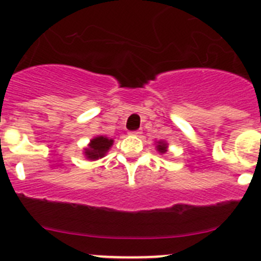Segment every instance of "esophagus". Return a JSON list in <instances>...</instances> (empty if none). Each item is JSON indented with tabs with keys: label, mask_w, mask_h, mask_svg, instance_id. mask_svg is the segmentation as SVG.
Masks as SVG:
<instances>
[{
	"label": "esophagus",
	"mask_w": 261,
	"mask_h": 261,
	"mask_svg": "<svg viewBox=\"0 0 261 261\" xmlns=\"http://www.w3.org/2000/svg\"><path fill=\"white\" fill-rule=\"evenodd\" d=\"M131 135H135V136H139L141 134V130H135V131H131Z\"/></svg>",
	"instance_id": "34e87169"
}]
</instances>
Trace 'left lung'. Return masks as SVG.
<instances>
[{"label": "left lung", "instance_id": "left-lung-1", "mask_svg": "<svg viewBox=\"0 0 261 261\" xmlns=\"http://www.w3.org/2000/svg\"><path fill=\"white\" fill-rule=\"evenodd\" d=\"M167 147H168V144L165 143V141H158L156 150L160 152V154H164V152H167Z\"/></svg>", "mask_w": 261, "mask_h": 261}]
</instances>
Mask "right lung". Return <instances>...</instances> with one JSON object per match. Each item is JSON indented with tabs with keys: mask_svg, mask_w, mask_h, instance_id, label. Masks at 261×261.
I'll return each instance as SVG.
<instances>
[{
	"mask_svg": "<svg viewBox=\"0 0 261 261\" xmlns=\"http://www.w3.org/2000/svg\"><path fill=\"white\" fill-rule=\"evenodd\" d=\"M114 144V140L106 136H97L92 139L88 147L84 149V155L89 160H97L99 158H103L106 152L109 151L110 147Z\"/></svg>",
	"mask_w": 261,
	"mask_h": 261,
	"instance_id": "obj_1",
	"label": "right lung"
}]
</instances>
